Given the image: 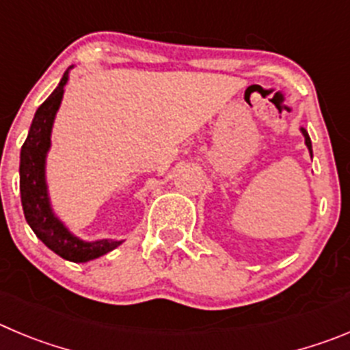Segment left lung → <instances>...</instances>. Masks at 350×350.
Returning <instances> with one entry per match:
<instances>
[{"label": "left lung", "mask_w": 350, "mask_h": 350, "mask_svg": "<svg viewBox=\"0 0 350 350\" xmlns=\"http://www.w3.org/2000/svg\"><path fill=\"white\" fill-rule=\"evenodd\" d=\"M300 131H302V135L306 137V146H307V149H309L310 156H312V144H310V137H309V133H307L306 128H300Z\"/></svg>", "instance_id": "left-lung-1"}]
</instances>
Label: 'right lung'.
<instances>
[{
  "instance_id": "obj_1",
  "label": "right lung",
  "mask_w": 350,
  "mask_h": 350,
  "mask_svg": "<svg viewBox=\"0 0 350 350\" xmlns=\"http://www.w3.org/2000/svg\"><path fill=\"white\" fill-rule=\"evenodd\" d=\"M69 79L66 70L59 86L51 92L50 97L38 107L34 120L29 128L27 139L21 149V200L24 215L31 229L38 238L53 253L69 262H88L112 252L123 241L114 239H98V241H83L70 232L59 220L50 204L46 177V154L51 146V126L64 97V86Z\"/></svg>"
}]
</instances>
